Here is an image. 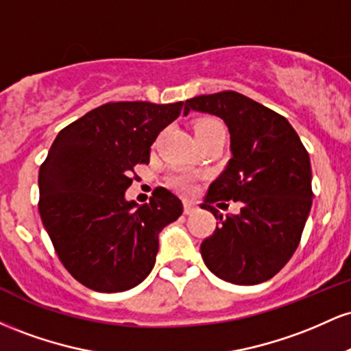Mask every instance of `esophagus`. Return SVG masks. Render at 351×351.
Returning <instances> with one entry per match:
<instances>
[{
	"instance_id": "1",
	"label": "esophagus",
	"mask_w": 351,
	"mask_h": 351,
	"mask_svg": "<svg viewBox=\"0 0 351 351\" xmlns=\"http://www.w3.org/2000/svg\"><path fill=\"white\" fill-rule=\"evenodd\" d=\"M184 206V215H193L196 211V204L193 201H184L183 203Z\"/></svg>"
}]
</instances>
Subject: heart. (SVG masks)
<instances>
[{"mask_svg": "<svg viewBox=\"0 0 351 351\" xmlns=\"http://www.w3.org/2000/svg\"><path fill=\"white\" fill-rule=\"evenodd\" d=\"M213 128H223V125L215 119H204L196 123L195 130L196 134H201V132L213 130ZM168 184H170L173 189H176V191L183 193V195H189V193H193V189H195L196 178L191 175V173L178 170V171H173L171 175L168 176Z\"/></svg>", "mask_w": 351, "mask_h": 351, "instance_id": "1", "label": "heart"}]
</instances>
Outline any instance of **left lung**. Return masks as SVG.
I'll return each mask as SVG.
<instances>
[{"instance_id":"left-lung-1","label":"left lung","mask_w":351,"mask_h":351,"mask_svg":"<svg viewBox=\"0 0 351 351\" xmlns=\"http://www.w3.org/2000/svg\"><path fill=\"white\" fill-rule=\"evenodd\" d=\"M189 110L219 117L231 135V160L201 204L220 224L201 243L204 264L231 284L269 280L295 252L312 208L308 153L285 117L234 90L188 99ZM224 200L241 202L240 215H219Z\"/></svg>"}]
</instances>
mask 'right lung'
Listing matches in <instances>:
<instances>
[{
	"mask_svg": "<svg viewBox=\"0 0 351 351\" xmlns=\"http://www.w3.org/2000/svg\"><path fill=\"white\" fill-rule=\"evenodd\" d=\"M183 102H108L59 132L39 168V215L60 263L97 292H123L155 265L160 231L183 213L165 188L125 199L132 173Z\"/></svg>",
	"mask_w": 351,
	"mask_h": 351,
	"instance_id": "add662e5",
	"label": "right lung"
}]
</instances>
